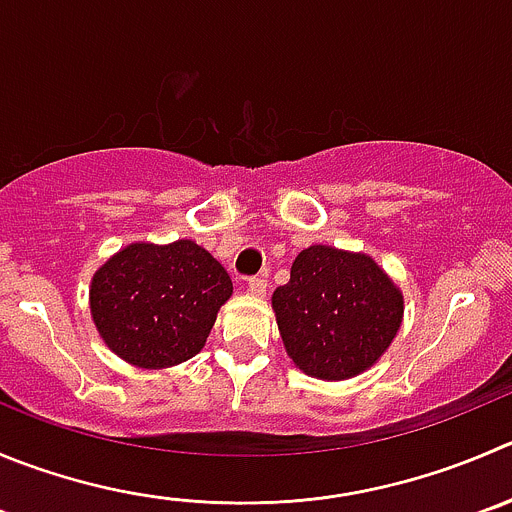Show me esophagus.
<instances>
[{
    "label": "esophagus",
    "instance_id": "esophagus-1",
    "mask_svg": "<svg viewBox=\"0 0 512 512\" xmlns=\"http://www.w3.org/2000/svg\"><path fill=\"white\" fill-rule=\"evenodd\" d=\"M266 289H269V284H266V279H259V276H253V279L246 281V291L253 296H266Z\"/></svg>",
    "mask_w": 512,
    "mask_h": 512
}]
</instances>
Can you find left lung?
Listing matches in <instances>:
<instances>
[{
  "label": "left lung",
  "mask_w": 512,
  "mask_h": 512,
  "mask_svg": "<svg viewBox=\"0 0 512 512\" xmlns=\"http://www.w3.org/2000/svg\"><path fill=\"white\" fill-rule=\"evenodd\" d=\"M271 309L296 369L342 382L382 359L405 319V296L367 253L314 243L294 259Z\"/></svg>",
  "instance_id": "left-lung-1"
}]
</instances>
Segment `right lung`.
Here are the masks:
<instances>
[{"label": "right lung", "instance_id": "1", "mask_svg": "<svg viewBox=\"0 0 512 512\" xmlns=\"http://www.w3.org/2000/svg\"><path fill=\"white\" fill-rule=\"evenodd\" d=\"M231 294V276L191 238L135 241L92 274L90 316L123 362L168 369L206 347Z\"/></svg>", "mask_w": 512, "mask_h": 512}]
</instances>
